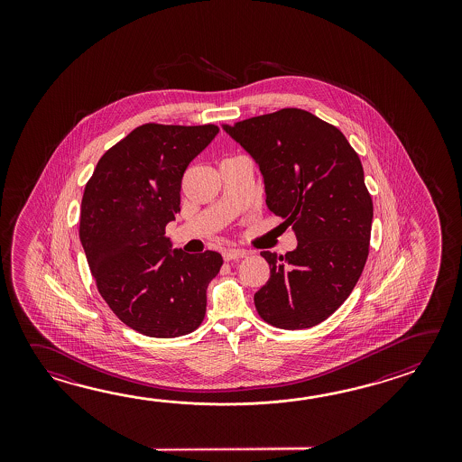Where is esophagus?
<instances>
[{"label": "esophagus", "instance_id": "34e87169", "mask_svg": "<svg viewBox=\"0 0 462 462\" xmlns=\"http://www.w3.org/2000/svg\"><path fill=\"white\" fill-rule=\"evenodd\" d=\"M223 257H225V261H236V259L245 257V253L241 249H226V251H223Z\"/></svg>", "mask_w": 462, "mask_h": 462}]
</instances>
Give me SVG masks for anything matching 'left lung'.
<instances>
[{"instance_id":"left-lung-1","label":"left lung","mask_w":462,"mask_h":462,"mask_svg":"<svg viewBox=\"0 0 462 462\" xmlns=\"http://www.w3.org/2000/svg\"><path fill=\"white\" fill-rule=\"evenodd\" d=\"M264 178L265 205L292 227L297 247L263 251L271 275L254 294L267 324L285 330L324 322L362 275L374 219L364 167L338 128L302 108L223 124Z\"/></svg>"}]
</instances>
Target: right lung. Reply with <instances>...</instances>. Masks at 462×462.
<instances>
[{"mask_svg":"<svg viewBox=\"0 0 462 462\" xmlns=\"http://www.w3.org/2000/svg\"><path fill=\"white\" fill-rule=\"evenodd\" d=\"M217 132L145 124L104 153L84 189L79 236L98 292L147 337H181L205 319L223 257L173 249L165 226L180 211L185 170Z\"/></svg>","mask_w":462,"mask_h":462,"instance_id":"add662e5","label":"right lung"}]
</instances>
